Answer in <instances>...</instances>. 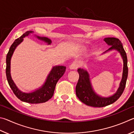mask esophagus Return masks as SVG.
<instances>
[{
    "mask_svg": "<svg viewBox=\"0 0 134 134\" xmlns=\"http://www.w3.org/2000/svg\"><path fill=\"white\" fill-rule=\"evenodd\" d=\"M78 66H79V65L78 63H77V62H72V64L70 65V68H71V69H76L78 68Z\"/></svg>",
    "mask_w": 134,
    "mask_h": 134,
    "instance_id": "34e87169",
    "label": "esophagus"
}]
</instances>
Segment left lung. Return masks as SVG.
Returning a JSON list of instances; mask_svg holds the SVG:
<instances>
[{
    "instance_id": "8db88e82",
    "label": "left lung",
    "mask_w": 134,
    "mask_h": 134,
    "mask_svg": "<svg viewBox=\"0 0 134 134\" xmlns=\"http://www.w3.org/2000/svg\"><path fill=\"white\" fill-rule=\"evenodd\" d=\"M104 41L111 45L110 48L106 52L115 49L120 53L124 61V68L122 78L120 83V86L117 92L114 95L108 98L100 97L96 94L91 86L90 76L87 71L83 69L79 68L78 72L79 78L76 86V94L79 99L88 106L93 107H104L107 105L113 104L119 99L125 88L126 82L128 77V69L127 66V56L125 50L123 48L122 44L118 39L115 37H107L104 39Z\"/></svg>"
}]
</instances>
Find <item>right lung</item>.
Here are the masks:
<instances>
[{"label":"right lung","mask_w":134,"mask_h":134,"mask_svg":"<svg viewBox=\"0 0 134 134\" xmlns=\"http://www.w3.org/2000/svg\"><path fill=\"white\" fill-rule=\"evenodd\" d=\"M33 31H27L23 34L20 37L16 39L15 42L12 44L8 54L6 56V74L8 83L12 90L13 91L16 97L23 102L30 103V104H40L48 101L49 99L52 97L54 91L59 79L64 74L66 67L64 66H55L53 67L50 74H49L48 78L44 85L39 90L31 93H25L20 91L13 82L10 76V59L13 52L15 51L19 44L23 41V37L28 36ZM39 39L46 42L48 44L51 43V39L46 37L37 36Z\"/></svg>","instance_id":"obj_1"}]
</instances>
